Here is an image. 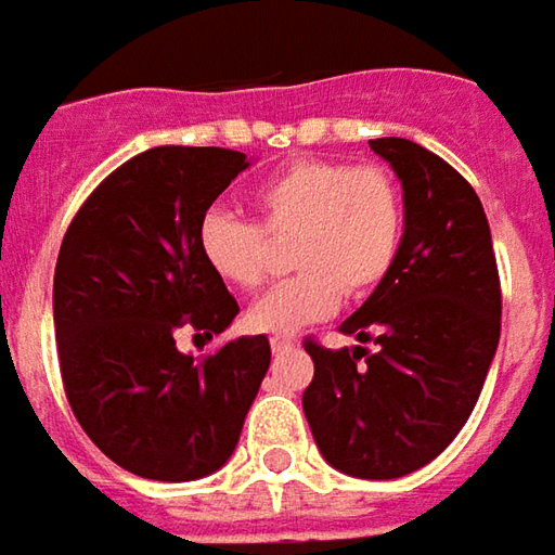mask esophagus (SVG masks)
<instances>
[{
    "label": "esophagus",
    "mask_w": 555,
    "mask_h": 555,
    "mask_svg": "<svg viewBox=\"0 0 555 555\" xmlns=\"http://www.w3.org/2000/svg\"><path fill=\"white\" fill-rule=\"evenodd\" d=\"M296 348V338H289V336H271V351H293Z\"/></svg>",
    "instance_id": "1"
}]
</instances>
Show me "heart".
<instances>
[{"label": "heart", "instance_id": "heart-1", "mask_svg": "<svg viewBox=\"0 0 555 555\" xmlns=\"http://www.w3.org/2000/svg\"><path fill=\"white\" fill-rule=\"evenodd\" d=\"M253 217L210 210L201 219V256L234 289L266 281L269 241L289 237L293 278L274 284L247 311L253 333L289 336L336 311L341 293L370 296L397 262L403 241V192L382 165L302 158L262 180L250 195Z\"/></svg>", "mask_w": 555, "mask_h": 555}]
</instances>
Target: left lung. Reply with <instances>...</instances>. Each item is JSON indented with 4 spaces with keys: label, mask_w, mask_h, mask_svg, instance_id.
<instances>
[{
    "label": "left lung",
    "mask_w": 555,
    "mask_h": 555,
    "mask_svg": "<svg viewBox=\"0 0 555 555\" xmlns=\"http://www.w3.org/2000/svg\"><path fill=\"white\" fill-rule=\"evenodd\" d=\"M370 146L403 182L406 229L390 274L341 333L378 348L305 338L314 378L302 409L336 470L397 479L437 459L477 406L501 338V278L474 185L412 140Z\"/></svg>",
    "instance_id": "obj_1"
}]
</instances>
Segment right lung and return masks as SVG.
Returning <instances> with one entry per match:
<instances>
[{"label":"right lung","instance_id":"obj_1","mask_svg":"<svg viewBox=\"0 0 555 555\" xmlns=\"http://www.w3.org/2000/svg\"><path fill=\"white\" fill-rule=\"evenodd\" d=\"M244 167L234 149H149L115 167L63 234V390L96 449L137 477L185 482L219 470L269 370L266 336L234 338L201 360L177 348L182 326L214 336L237 314L198 232Z\"/></svg>","mask_w":555,"mask_h":555}]
</instances>
